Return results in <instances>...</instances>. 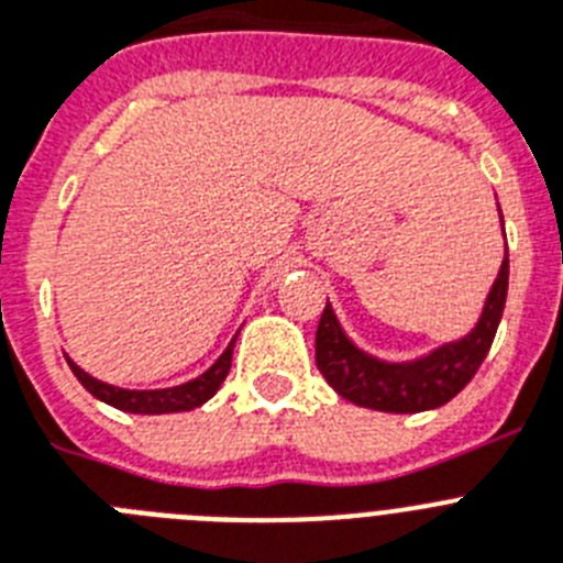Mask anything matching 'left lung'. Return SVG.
Listing matches in <instances>:
<instances>
[{"mask_svg":"<svg viewBox=\"0 0 563 563\" xmlns=\"http://www.w3.org/2000/svg\"><path fill=\"white\" fill-rule=\"evenodd\" d=\"M500 211V209H498ZM504 225V217H500ZM509 289V254H504L493 289L486 295L478 323L464 338L443 343L415 361H380L363 352L325 303L314 338V361L340 398L377 412H427L452 400L484 363L498 332Z\"/></svg>","mask_w":563,"mask_h":563,"instance_id":"1","label":"left lung"}]
</instances>
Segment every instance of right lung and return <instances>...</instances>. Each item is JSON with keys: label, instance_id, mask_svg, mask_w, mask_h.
<instances>
[{"label": "right lung", "instance_id": "right-lung-1", "mask_svg": "<svg viewBox=\"0 0 563 563\" xmlns=\"http://www.w3.org/2000/svg\"><path fill=\"white\" fill-rule=\"evenodd\" d=\"M240 334V332H238ZM238 334L231 338V343L225 346V352L211 363L209 369L197 375L188 384L168 386V389H122V386H111L97 380L93 375H88L85 369H79L77 363L68 357L70 372L77 375L79 384L91 391L93 398L102 400V404L113 406V409H122V412L131 415H168V412H188V409H197L209 398H214L217 389L223 386L225 375L231 369V354H234V343H238Z\"/></svg>", "mask_w": 563, "mask_h": 563}]
</instances>
